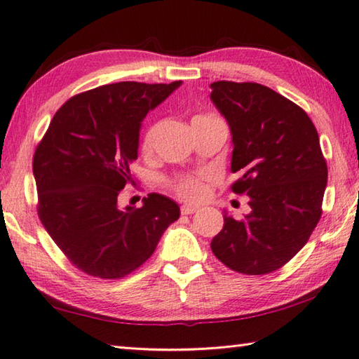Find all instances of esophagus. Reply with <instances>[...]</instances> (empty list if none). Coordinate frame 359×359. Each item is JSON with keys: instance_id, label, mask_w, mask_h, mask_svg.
<instances>
[{"instance_id": "34e87169", "label": "esophagus", "mask_w": 359, "mask_h": 359, "mask_svg": "<svg viewBox=\"0 0 359 359\" xmlns=\"http://www.w3.org/2000/svg\"><path fill=\"white\" fill-rule=\"evenodd\" d=\"M198 210V207H194V205H188V204H184L180 207V213L182 215H191V213H194Z\"/></svg>"}]
</instances>
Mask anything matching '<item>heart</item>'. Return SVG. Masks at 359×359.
Returning a JSON list of instances; mask_svg holds the SVG:
<instances>
[{
    "label": "heart",
    "mask_w": 359,
    "mask_h": 359,
    "mask_svg": "<svg viewBox=\"0 0 359 359\" xmlns=\"http://www.w3.org/2000/svg\"><path fill=\"white\" fill-rule=\"evenodd\" d=\"M215 121H221V119L217 116H212V114H201V116L194 117L193 126H196V123H202V122H215ZM155 130H157V127L151 126V127H147L144 135H142L141 151L144 154H149L152 151ZM212 182H213L212 175L205 174V172L182 175V177L174 179L171 182V190L177 194L180 199H184L187 202H201L208 196Z\"/></svg>",
    "instance_id": "1"
}]
</instances>
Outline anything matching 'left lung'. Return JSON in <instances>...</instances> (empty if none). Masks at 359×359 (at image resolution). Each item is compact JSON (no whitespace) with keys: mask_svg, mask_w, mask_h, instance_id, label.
<instances>
[{"mask_svg":"<svg viewBox=\"0 0 359 359\" xmlns=\"http://www.w3.org/2000/svg\"><path fill=\"white\" fill-rule=\"evenodd\" d=\"M210 99L231 127L236 194L250 196L243 219L224 215L212 251L227 269L266 275L308 243L322 217L328 166L303 108L259 83L215 81Z\"/></svg>","mask_w":359,"mask_h":359,"instance_id":"1","label":"left lung"}]
</instances>
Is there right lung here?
Returning a JSON list of instances; mask_svg holds the SVG:
<instances>
[{"instance_id": "1", "label": "right lung", "mask_w": 359, "mask_h": 359, "mask_svg": "<svg viewBox=\"0 0 359 359\" xmlns=\"http://www.w3.org/2000/svg\"><path fill=\"white\" fill-rule=\"evenodd\" d=\"M121 81L76 94L57 109L32 158L37 215L75 269L121 279L146 262L180 208L151 193L140 208H119L135 184L140 127L180 86Z\"/></svg>"}]
</instances>
